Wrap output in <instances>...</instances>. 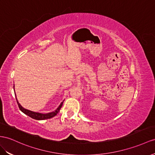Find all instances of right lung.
Listing matches in <instances>:
<instances>
[{
  "label": "right lung",
  "instance_id": "1",
  "mask_svg": "<svg viewBox=\"0 0 155 155\" xmlns=\"http://www.w3.org/2000/svg\"><path fill=\"white\" fill-rule=\"evenodd\" d=\"M14 92H15V90H14ZM15 97H16V95H15ZM16 100H17V103H18V105L19 106V109H20L23 113H25V114H27V115H28L29 117H31L32 118L35 119V120H45V119H48V118H51L55 117L59 113V110H60V109L61 108L63 103V101L61 102V104L59 105V106L58 107V109L56 110H55L54 111L48 113H46V114H42V113H40L31 111V110H29L28 109L23 108V107L20 104H19V103L18 102L17 98H16Z\"/></svg>",
  "mask_w": 155,
  "mask_h": 155
}]
</instances>
